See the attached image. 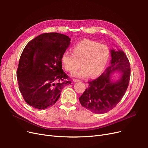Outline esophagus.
Returning <instances> with one entry per match:
<instances>
[{
  "mask_svg": "<svg viewBox=\"0 0 148 148\" xmlns=\"http://www.w3.org/2000/svg\"><path fill=\"white\" fill-rule=\"evenodd\" d=\"M80 80L79 79H73V82H79Z\"/></svg>",
  "mask_w": 148,
  "mask_h": 148,
  "instance_id": "esophagus-1",
  "label": "esophagus"
}]
</instances>
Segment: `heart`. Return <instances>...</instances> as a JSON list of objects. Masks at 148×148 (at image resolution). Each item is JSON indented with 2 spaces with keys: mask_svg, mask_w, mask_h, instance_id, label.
<instances>
[{
  "mask_svg": "<svg viewBox=\"0 0 148 148\" xmlns=\"http://www.w3.org/2000/svg\"><path fill=\"white\" fill-rule=\"evenodd\" d=\"M73 53L65 51L62 56V62L66 71L73 72L80 66L82 68L73 73L75 77L94 78L104 70L109 58V49L106 44L84 39L73 47Z\"/></svg>",
  "mask_w": 148,
  "mask_h": 148,
  "instance_id": "1",
  "label": "heart"
}]
</instances>
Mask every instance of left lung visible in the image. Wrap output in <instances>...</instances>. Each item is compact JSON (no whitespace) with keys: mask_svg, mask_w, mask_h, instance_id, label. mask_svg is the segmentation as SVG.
I'll return each mask as SVG.
<instances>
[{"mask_svg":"<svg viewBox=\"0 0 148 148\" xmlns=\"http://www.w3.org/2000/svg\"><path fill=\"white\" fill-rule=\"evenodd\" d=\"M110 64L99 78L88 82L89 87L79 98L82 106L95 114H104L117 105L126 92L130 78V65L122 50H110ZM122 73L116 81L111 75Z\"/></svg>","mask_w":148,"mask_h":148,"instance_id":"left-lung-1","label":"left lung"}]
</instances>
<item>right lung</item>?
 <instances>
[{
  "label": "right lung",
  "instance_id": "1",
  "mask_svg": "<svg viewBox=\"0 0 148 148\" xmlns=\"http://www.w3.org/2000/svg\"><path fill=\"white\" fill-rule=\"evenodd\" d=\"M63 34H40L23 49L17 69L19 89L26 102L36 109H45L59 99L62 89L70 81L62 70V56L70 44Z\"/></svg>",
  "mask_w": 148,
  "mask_h": 148
}]
</instances>
